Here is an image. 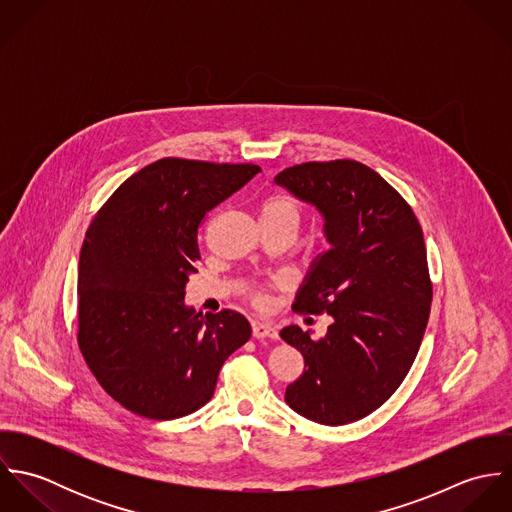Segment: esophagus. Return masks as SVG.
Returning <instances> with one entry per match:
<instances>
[{
    "label": "esophagus",
    "instance_id": "1",
    "mask_svg": "<svg viewBox=\"0 0 512 512\" xmlns=\"http://www.w3.org/2000/svg\"><path fill=\"white\" fill-rule=\"evenodd\" d=\"M252 335L256 337V339H266V337H276L278 333H276V329L270 325V323H264V321H254L252 323Z\"/></svg>",
    "mask_w": 512,
    "mask_h": 512
}]
</instances>
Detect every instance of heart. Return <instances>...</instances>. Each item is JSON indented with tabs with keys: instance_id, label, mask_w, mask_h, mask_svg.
<instances>
[{
	"instance_id": "heart-1",
	"label": "heart",
	"mask_w": 512,
	"mask_h": 512,
	"mask_svg": "<svg viewBox=\"0 0 512 512\" xmlns=\"http://www.w3.org/2000/svg\"><path fill=\"white\" fill-rule=\"evenodd\" d=\"M260 219L262 220H290V222H299V207L288 197H270L264 201L260 209ZM256 303H264L266 297L262 293L254 295Z\"/></svg>"
}]
</instances>
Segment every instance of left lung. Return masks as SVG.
Returning <instances> with one entry per match:
<instances>
[{
    "mask_svg": "<svg viewBox=\"0 0 512 512\" xmlns=\"http://www.w3.org/2000/svg\"><path fill=\"white\" fill-rule=\"evenodd\" d=\"M274 183L321 215L329 244L295 295L299 309L331 315L327 333L313 339L297 325L280 331L305 361L286 402L317 424L357 422L394 394L424 339L432 284L420 222L359 161L293 165Z\"/></svg>",
    "mask_w": 512,
    "mask_h": 512,
    "instance_id": "8db88e82",
    "label": "left lung"
}]
</instances>
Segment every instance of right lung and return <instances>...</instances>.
Wrapping results in <instances>:
<instances>
[{
	"label": "right lung",
	"instance_id": "1",
	"mask_svg": "<svg viewBox=\"0 0 512 512\" xmlns=\"http://www.w3.org/2000/svg\"><path fill=\"white\" fill-rule=\"evenodd\" d=\"M258 165L159 159L126 179L86 230L78 260V347L126 410L175 420L205 406L220 366L250 339L244 315L197 313L185 284L205 215Z\"/></svg>",
	"mask_w": 512,
	"mask_h": 512
}]
</instances>
